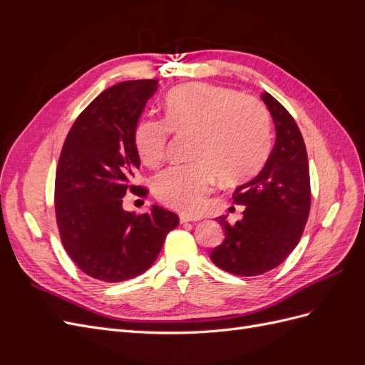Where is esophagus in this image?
I'll return each mask as SVG.
<instances>
[{
  "instance_id": "esophagus-1",
  "label": "esophagus",
  "mask_w": 365,
  "mask_h": 365,
  "mask_svg": "<svg viewBox=\"0 0 365 365\" xmlns=\"http://www.w3.org/2000/svg\"><path fill=\"white\" fill-rule=\"evenodd\" d=\"M180 220H181V224H185V222H195V220H200V217H193V216H187V215H180Z\"/></svg>"
}]
</instances>
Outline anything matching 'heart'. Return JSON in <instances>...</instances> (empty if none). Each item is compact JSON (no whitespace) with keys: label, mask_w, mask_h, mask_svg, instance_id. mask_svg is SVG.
<instances>
[{"label":"heart","mask_w":365,"mask_h":365,"mask_svg":"<svg viewBox=\"0 0 365 365\" xmlns=\"http://www.w3.org/2000/svg\"><path fill=\"white\" fill-rule=\"evenodd\" d=\"M163 120L145 117L135 128V148L141 161L155 168L168 145L169 129L192 134V164L173 165L153 180V193L161 202L184 213H197L212 190L216 175L237 182L256 173L268 157L269 115L251 96L227 86L193 82L165 97Z\"/></svg>","instance_id":"heart-1"}]
</instances>
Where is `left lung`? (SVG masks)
<instances>
[{"label": "left lung", "instance_id": "obj_1", "mask_svg": "<svg viewBox=\"0 0 365 365\" xmlns=\"http://www.w3.org/2000/svg\"><path fill=\"white\" fill-rule=\"evenodd\" d=\"M275 128V145L256 178L239 185L235 202L245 205L235 225L224 228L222 244L210 259L227 272L252 277L268 272L289 256L300 240L311 210L307 152L295 120L269 93L260 94Z\"/></svg>", "mask_w": 365, "mask_h": 365}]
</instances>
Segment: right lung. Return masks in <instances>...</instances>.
<instances>
[{
    "mask_svg": "<svg viewBox=\"0 0 365 365\" xmlns=\"http://www.w3.org/2000/svg\"><path fill=\"white\" fill-rule=\"evenodd\" d=\"M158 81H128L108 88L77 117L63 143L56 170V219L71 260L93 279H134L157 260L164 239L180 224L160 205L135 216L123 208L140 168L135 128Z\"/></svg>",
    "mask_w": 365,
    "mask_h": 365,
    "instance_id": "add662e5",
    "label": "right lung"
}]
</instances>
